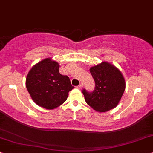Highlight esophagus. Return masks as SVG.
I'll return each instance as SVG.
<instances>
[{"label":"esophagus","instance_id":"esophagus-1","mask_svg":"<svg viewBox=\"0 0 153 153\" xmlns=\"http://www.w3.org/2000/svg\"><path fill=\"white\" fill-rule=\"evenodd\" d=\"M82 87H83V84H82V83H81V84H79V85L76 86V88H79V89H81V88H82Z\"/></svg>","mask_w":153,"mask_h":153}]
</instances>
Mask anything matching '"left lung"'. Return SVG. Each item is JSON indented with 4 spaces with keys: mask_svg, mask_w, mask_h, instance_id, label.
<instances>
[{
    "mask_svg": "<svg viewBox=\"0 0 153 153\" xmlns=\"http://www.w3.org/2000/svg\"><path fill=\"white\" fill-rule=\"evenodd\" d=\"M95 82L94 91L82 90L87 104L98 112H106L119 103L126 88V82L119 69L108 62L90 68Z\"/></svg>",
    "mask_w": 153,
    "mask_h": 153,
    "instance_id": "left-lung-1",
    "label": "left lung"
}]
</instances>
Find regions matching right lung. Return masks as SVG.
<instances>
[{
  "label": "right lung",
  "mask_w": 153,
  "mask_h": 153,
  "mask_svg": "<svg viewBox=\"0 0 153 153\" xmlns=\"http://www.w3.org/2000/svg\"><path fill=\"white\" fill-rule=\"evenodd\" d=\"M59 68L58 62L47 58L32 67L26 78V87L34 102L46 109L59 106L74 88Z\"/></svg>",
  "instance_id": "add662e5"
}]
</instances>
